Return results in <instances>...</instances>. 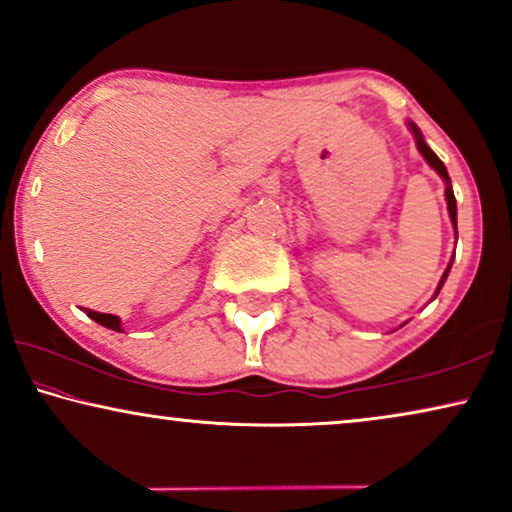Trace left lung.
Wrapping results in <instances>:
<instances>
[{
    "label": "left lung",
    "mask_w": 512,
    "mask_h": 512,
    "mask_svg": "<svg viewBox=\"0 0 512 512\" xmlns=\"http://www.w3.org/2000/svg\"><path fill=\"white\" fill-rule=\"evenodd\" d=\"M408 125H410V130H412V135H415V142H417V149H419V153H422L424 156V160L426 163H429L433 170H436L440 177H443V181H445V200H447V212H450V219H452V226L457 228V200H454V191H452V181H450V174H447V170H445V165H443V160H440L436 153H433L431 149H429V144L424 142V137H422V132H419V128L412 121H408ZM450 268H452V263L447 265V270H445V275H443V279H440V284H438V291H440V286L445 284V279H447V272H450ZM438 291H436V296H438Z\"/></svg>",
    "instance_id": "left-lung-1"
}]
</instances>
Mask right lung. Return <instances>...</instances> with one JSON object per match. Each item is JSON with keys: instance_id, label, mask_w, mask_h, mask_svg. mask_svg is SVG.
Here are the masks:
<instances>
[{"instance_id": "right-lung-1", "label": "right lung", "mask_w": 512, "mask_h": 512, "mask_svg": "<svg viewBox=\"0 0 512 512\" xmlns=\"http://www.w3.org/2000/svg\"><path fill=\"white\" fill-rule=\"evenodd\" d=\"M86 314L93 321H97L100 326H107V328H111V331H118V333L123 331L121 319L114 317V314H104V312H95V310H86Z\"/></svg>"}]
</instances>
